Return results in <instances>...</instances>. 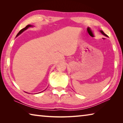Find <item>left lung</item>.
Here are the masks:
<instances>
[{
    "mask_svg": "<svg viewBox=\"0 0 123 123\" xmlns=\"http://www.w3.org/2000/svg\"><path fill=\"white\" fill-rule=\"evenodd\" d=\"M100 32L101 33V34H103V35H104V36H105L106 37H108V36H107V35L106 34H105V33H104V31H102V30H100Z\"/></svg>",
    "mask_w": 123,
    "mask_h": 123,
    "instance_id": "obj_1",
    "label": "left lung"
}]
</instances>
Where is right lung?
<instances>
[{
	"instance_id": "add662e5",
	"label": "right lung",
	"mask_w": 123,
	"mask_h": 123,
	"mask_svg": "<svg viewBox=\"0 0 123 123\" xmlns=\"http://www.w3.org/2000/svg\"><path fill=\"white\" fill-rule=\"evenodd\" d=\"M30 27H33V26L32 25H30V24H29V25H28L27 26H26V27H25L24 28H23V29H22L21 30H20L19 31V32L18 33V34L17 35V36H16V37H17V36H19V35H20V34H21L23 32V31H24L25 30H26L27 29H28L29 28H30Z\"/></svg>"
}]
</instances>
